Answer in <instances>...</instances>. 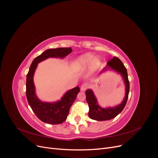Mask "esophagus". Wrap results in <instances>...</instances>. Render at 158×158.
I'll return each instance as SVG.
<instances>
[{
    "instance_id": "34e87169",
    "label": "esophagus",
    "mask_w": 158,
    "mask_h": 158,
    "mask_svg": "<svg viewBox=\"0 0 158 158\" xmlns=\"http://www.w3.org/2000/svg\"><path fill=\"white\" fill-rule=\"evenodd\" d=\"M88 87V85L87 84H84L82 85H81V88H80V90L82 91V92H84L85 89H86Z\"/></svg>"
}]
</instances>
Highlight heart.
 <instances>
[{"label":"heart","instance_id":"heart-1","mask_svg":"<svg viewBox=\"0 0 158 158\" xmlns=\"http://www.w3.org/2000/svg\"><path fill=\"white\" fill-rule=\"evenodd\" d=\"M89 64L91 70L94 71L98 69L101 64V59L99 56L95 57L92 52H88L78 57L74 63V67L78 70L86 69Z\"/></svg>","mask_w":158,"mask_h":158}]
</instances>
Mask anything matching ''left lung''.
Listing matches in <instances>:
<instances>
[{
  "label": "left lung",
  "mask_w": 158,
  "mask_h": 158,
  "mask_svg": "<svg viewBox=\"0 0 158 158\" xmlns=\"http://www.w3.org/2000/svg\"><path fill=\"white\" fill-rule=\"evenodd\" d=\"M109 70L117 72L118 74L121 75L125 85V96L123 99V101L119 105L111 107L103 108L98 104V99L95 97L93 90L88 89L85 91V96H86V101L89 106L88 115L89 118L93 120L103 121L112 119L117 116L126 106L128 97L129 89H130L127 69L124 66L122 61L117 57L114 56L113 59L108 62L106 66L101 71L100 74H102L104 72Z\"/></svg>",
  "instance_id": "left-lung-1"
}]
</instances>
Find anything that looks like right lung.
<instances>
[{"mask_svg":"<svg viewBox=\"0 0 158 158\" xmlns=\"http://www.w3.org/2000/svg\"><path fill=\"white\" fill-rule=\"evenodd\" d=\"M73 51L70 47H60L45 51L33 60L26 77V97L28 103L35 115L43 122L58 125L63 123L69 113L72 105L80 92V88L76 87L68 90L59 101L55 102H42L37 97L33 76L38 63L49 58L64 59Z\"/></svg>","mask_w":158,"mask_h":158,"instance_id":"right-lung-1","label":"right lung"}]
</instances>
